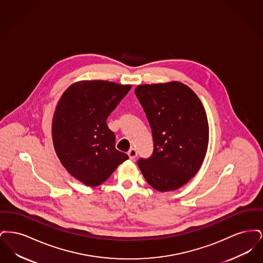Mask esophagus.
Returning <instances> with one entry per match:
<instances>
[{"mask_svg": "<svg viewBox=\"0 0 263 263\" xmlns=\"http://www.w3.org/2000/svg\"><path fill=\"white\" fill-rule=\"evenodd\" d=\"M128 156H129L130 160H135V158L137 157V151H136V149H134V148L130 149L129 152H128Z\"/></svg>", "mask_w": 263, "mask_h": 263, "instance_id": "1", "label": "esophagus"}]
</instances>
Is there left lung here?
I'll list each match as a JSON object with an SVG mask.
<instances>
[{
	"mask_svg": "<svg viewBox=\"0 0 263 263\" xmlns=\"http://www.w3.org/2000/svg\"><path fill=\"white\" fill-rule=\"evenodd\" d=\"M135 95L154 141L152 156L140 158L138 166L159 191L181 187L199 171L208 146L209 125L200 100L179 82L138 86Z\"/></svg>",
	"mask_w": 263,
	"mask_h": 263,
	"instance_id": "left-lung-1",
	"label": "left lung"
}]
</instances>
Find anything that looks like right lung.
Masks as SVG:
<instances>
[{"label": "right lung", "mask_w": 263, "mask_h": 263, "mask_svg": "<svg viewBox=\"0 0 263 263\" xmlns=\"http://www.w3.org/2000/svg\"><path fill=\"white\" fill-rule=\"evenodd\" d=\"M130 88L106 81L79 82L65 90L56 106L54 149L64 167L86 185H100L129 159L115 149L106 119Z\"/></svg>", "instance_id": "add662e5"}]
</instances>
